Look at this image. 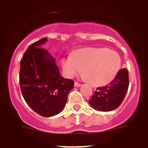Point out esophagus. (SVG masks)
I'll return each mask as SVG.
<instances>
[{"label": "esophagus", "mask_w": 148, "mask_h": 148, "mask_svg": "<svg viewBox=\"0 0 148 148\" xmlns=\"http://www.w3.org/2000/svg\"><path fill=\"white\" fill-rule=\"evenodd\" d=\"M74 86H75V87H81V86H82V84H79V83H78V82H75V84H74Z\"/></svg>", "instance_id": "obj_1"}]
</instances>
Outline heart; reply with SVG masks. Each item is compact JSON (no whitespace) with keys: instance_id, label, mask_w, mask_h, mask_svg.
Here are the masks:
<instances>
[{"instance_id":"obj_1","label":"heart","mask_w":148,"mask_h":148,"mask_svg":"<svg viewBox=\"0 0 148 148\" xmlns=\"http://www.w3.org/2000/svg\"><path fill=\"white\" fill-rule=\"evenodd\" d=\"M64 72L73 78L83 70L84 77L94 86H103L112 82L121 66L117 52L105 47H87L75 51L62 59Z\"/></svg>"}]
</instances>
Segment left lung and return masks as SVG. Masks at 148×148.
I'll return each mask as SVG.
<instances>
[{"label": "left lung", "mask_w": 148, "mask_h": 148, "mask_svg": "<svg viewBox=\"0 0 148 148\" xmlns=\"http://www.w3.org/2000/svg\"><path fill=\"white\" fill-rule=\"evenodd\" d=\"M129 75L127 69L119 70L112 82L105 87H98L89 103L95 110L103 112L113 110L119 107L127 92Z\"/></svg>", "instance_id": "left-lung-1"}]
</instances>
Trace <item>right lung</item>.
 <instances>
[{"instance_id":"1","label":"right lung","mask_w":148,"mask_h":148,"mask_svg":"<svg viewBox=\"0 0 148 148\" xmlns=\"http://www.w3.org/2000/svg\"><path fill=\"white\" fill-rule=\"evenodd\" d=\"M44 38L28 47L21 61L19 82L22 95L35 113L44 117L58 114L64 108L74 82L60 75L56 59L42 48Z\"/></svg>"}]
</instances>
